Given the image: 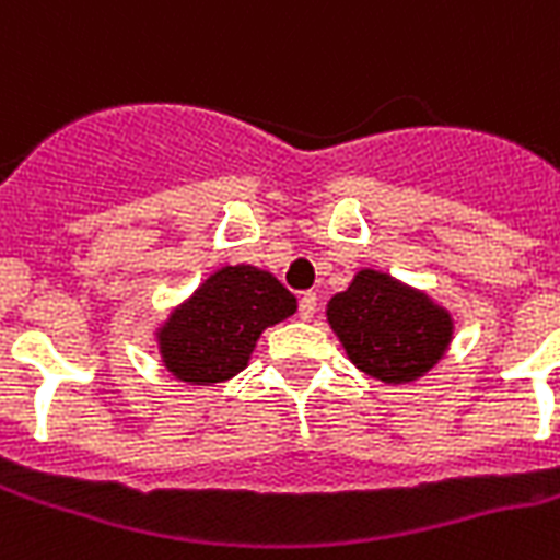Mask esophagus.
I'll list each match as a JSON object with an SVG mask.
<instances>
[{
	"label": "esophagus",
	"mask_w": 560,
	"mask_h": 560,
	"mask_svg": "<svg viewBox=\"0 0 560 560\" xmlns=\"http://www.w3.org/2000/svg\"><path fill=\"white\" fill-rule=\"evenodd\" d=\"M316 304H319L316 293H313V290H304V293L299 295V316H302V319H313V313H316Z\"/></svg>",
	"instance_id": "34e87169"
}]
</instances>
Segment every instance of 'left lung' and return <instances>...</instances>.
Masks as SVG:
<instances>
[{
    "instance_id": "8db88e82",
    "label": "left lung",
    "mask_w": 560,
    "mask_h": 560,
    "mask_svg": "<svg viewBox=\"0 0 560 560\" xmlns=\"http://www.w3.org/2000/svg\"><path fill=\"white\" fill-rule=\"evenodd\" d=\"M327 319L353 365L383 383H411L438 365L452 339V319L417 290L362 270L327 304Z\"/></svg>"
}]
</instances>
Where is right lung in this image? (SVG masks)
Masks as SVG:
<instances>
[{
  "label": "right lung",
  "mask_w": 560,
  "mask_h": 560,
  "mask_svg": "<svg viewBox=\"0 0 560 560\" xmlns=\"http://www.w3.org/2000/svg\"><path fill=\"white\" fill-rule=\"evenodd\" d=\"M295 311V299L270 272L224 267L172 313L161 330L163 362L184 383H221L247 365L258 334Z\"/></svg>",
  "instance_id": "1"
}]
</instances>
